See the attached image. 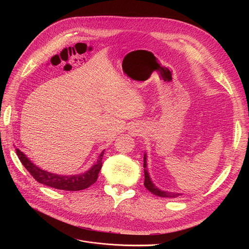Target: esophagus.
I'll return each instance as SVG.
<instances>
[{
	"label": "esophagus",
	"mask_w": 249,
	"mask_h": 249,
	"mask_svg": "<svg viewBox=\"0 0 249 249\" xmlns=\"http://www.w3.org/2000/svg\"><path fill=\"white\" fill-rule=\"evenodd\" d=\"M131 134H132L133 136H137V135L139 134V131H138L137 129H132V130H131Z\"/></svg>",
	"instance_id": "esophagus-1"
}]
</instances>
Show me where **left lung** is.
<instances>
[{
    "label": "left lung",
    "mask_w": 249,
    "mask_h": 249,
    "mask_svg": "<svg viewBox=\"0 0 249 249\" xmlns=\"http://www.w3.org/2000/svg\"><path fill=\"white\" fill-rule=\"evenodd\" d=\"M146 155L144 156V172H145V182H144V185L145 187L150 191L152 192L153 194L157 195V196H160V197H164V198H176L178 197L179 193H173V192H164V191H161L160 189H158L154 183L152 182L151 178H150V175H149V172H148V168H147V160H146Z\"/></svg>",
    "instance_id": "1"
}]
</instances>
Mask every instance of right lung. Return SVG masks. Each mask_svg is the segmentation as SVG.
<instances>
[{"label": "right lung", "instance_id": "obj_1", "mask_svg": "<svg viewBox=\"0 0 249 249\" xmlns=\"http://www.w3.org/2000/svg\"><path fill=\"white\" fill-rule=\"evenodd\" d=\"M17 155L23 166L33 176V178L39 183L59 190L79 191L89 187L97 180L98 173L102 165V157L104 155V151L100 154L97 161L89 170H88L86 173L78 175H59L50 173L33 164L18 149H17Z\"/></svg>", "mask_w": 249, "mask_h": 249}]
</instances>
